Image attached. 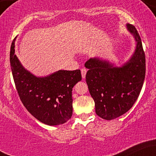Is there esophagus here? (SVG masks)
<instances>
[{"mask_svg":"<svg viewBox=\"0 0 156 156\" xmlns=\"http://www.w3.org/2000/svg\"><path fill=\"white\" fill-rule=\"evenodd\" d=\"M81 75H82V78H85V77H86V74H87V69H85V68H82L81 69Z\"/></svg>","mask_w":156,"mask_h":156,"instance_id":"esophagus-1","label":"esophagus"}]
</instances>
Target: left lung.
<instances>
[{
    "instance_id": "left-lung-1",
    "label": "left lung",
    "mask_w": 156,
    "mask_h": 156,
    "mask_svg": "<svg viewBox=\"0 0 156 156\" xmlns=\"http://www.w3.org/2000/svg\"><path fill=\"white\" fill-rule=\"evenodd\" d=\"M127 28L136 42L135 52L127 63L117 67L99 58H91L85 63L88 69L86 80L95 112L106 120L130 110L140 94L145 77V55L140 36L133 25L127 24Z\"/></svg>"
}]
</instances>
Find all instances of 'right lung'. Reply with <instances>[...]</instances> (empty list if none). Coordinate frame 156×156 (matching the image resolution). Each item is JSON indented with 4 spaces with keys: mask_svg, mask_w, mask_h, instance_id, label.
Segmentation results:
<instances>
[{
    "mask_svg": "<svg viewBox=\"0 0 156 156\" xmlns=\"http://www.w3.org/2000/svg\"><path fill=\"white\" fill-rule=\"evenodd\" d=\"M14 39L10 64L16 89L23 105L39 121L48 125L64 124L73 114V88L81 80L80 69L58 70L36 77L26 70L15 54Z\"/></svg>",
    "mask_w": 156,
    "mask_h": 156,
    "instance_id": "right-lung-1",
    "label": "right lung"
}]
</instances>
